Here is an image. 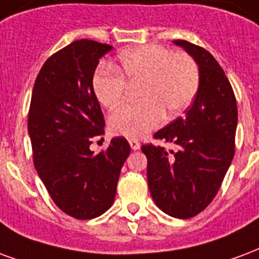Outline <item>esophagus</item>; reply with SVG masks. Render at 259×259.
Wrapping results in <instances>:
<instances>
[{
	"label": "esophagus",
	"mask_w": 259,
	"mask_h": 259,
	"mask_svg": "<svg viewBox=\"0 0 259 259\" xmlns=\"http://www.w3.org/2000/svg\"><path fill=\"white\" fill-rule=\"evenodd\" d=\"M130 146H131L132 150H138V149L141 148V143L137 139H130Z\"/></svg>",
	"instance_id": "obj_1"
}]
</instances>
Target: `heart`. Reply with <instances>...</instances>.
<instances>
[{"label":"heart","instance_id":"heart-1","mask_svg":"<svg viewBox=\"0 0 259 259\" xmlns=\"http://www.w3.org/2000/svg\"><path fill=\"white\" fill-rule=\"evenodd\" d=\"M118 70L102 66L92 81L96 99L114 109L128 84H138V103L124 105L109 118V130L118 137L138 138L160 125L164 116H179L192 105L200 85L199 66L192 56L161 45H142L122 51Z\"/></svg>","mask_w":259,"mask_h":259}]
</instances>
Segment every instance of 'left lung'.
<instances>
[{"label":"left lung","instance_id":"obj_1","mask_svg":"<svg viewBox=\"0 0 259 259\" xmlns=\"http://www.w3.org/2000/svg\"><path fill=\"white\" fill-rule=\"evenodd\" d=\"M199 66L200 85L184 117L154 134L174 150L143 145L154 203L174 218L188 220L214 200L235 156L237 105L225 71L208 51L175 39Z\"/></svg>","mask_w":259,"mask_h":259}]
</instances>
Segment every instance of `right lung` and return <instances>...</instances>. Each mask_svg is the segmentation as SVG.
<instances>
[{
	"mask_svg": "<svg viewBox=\"0 0 259 259\" xmlns=\"http://www.w3.org/2000/svg\"><path fill=\"white\" fill-rule=\"evenodd\" d=\"M111 48L74 41L47 59L34 82L27 120L34 165L55 204L75 220H92L110 208L131 152L122 137L96 154L90 149L92 138L105 132L94 73Z\"/></svg>",
	"mask_w": 259,
	"mask_h": 259,
	"instance_id": "add662e5",
	"label": "right lung"
}]
</instances>
